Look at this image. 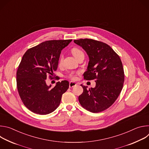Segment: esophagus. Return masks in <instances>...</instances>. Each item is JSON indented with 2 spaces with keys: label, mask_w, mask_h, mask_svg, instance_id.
<instances>
[{
  "label": "esophagus",
  "mask_w": 149,
  "mask_h": 149,
  "mask_svg": "<svg viewBox=\"0 0 149 149\" xmlns=\"http://www.w3.org/2000/svg\"><path fill=\"white\" fill-rule=\"evenodd\" d=\"M77 85V84L75 82H74V81H71L70 82V84H69V87L70 88H72L75 86H76Z\"/></svg>",
  "instance_id": "obj_1"
}]
</instances>
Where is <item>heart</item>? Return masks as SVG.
<instances>
[{"mask_svg":"<svg viewBox=\"0 0 149 149\" xmlns=\"http://www.w3.org/2000/svg\"><path fill=\"white\" fill-rule=\"evenodd\" d=\"M71 52H72V55H74V56L75 58H77L80 54H83V52H82L79 49H78V48H72V50H71ZM62 60H63V58H62V56H61V58H60V59H59V63H61ZM70 77L71 78L73 79H76V75H75L74 73H71V74L70 75Z\"/></svg>","mask_w":149,"mask_h":149,"instance_id":"b5f03b06","label":"heart"}]
</instances>
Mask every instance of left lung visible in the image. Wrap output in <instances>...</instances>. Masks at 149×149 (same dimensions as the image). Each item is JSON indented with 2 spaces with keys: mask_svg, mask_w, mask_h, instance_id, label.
Returning <instances> with one entry per match:
<instances>
[{
  "mask_svg": "<svg viewBox=\"0 0 149 149\" xmlns=\"http://www.w3.org/2000/svg\"><path fill=\"white\" fill-rule=\"evenodd\" d=\"M74 43L86 52L89 58L86 80H96L95 87L87 89L81 86L83 93L78 97L80 104L92 113L109 108L120 95L124 81V74L119 56L107 44L90 39L74 40Z\"/></svg>",
  "mask_w": 149,
  "mask_h": 149,
  "instance_id": "8db88e82",
  "label": "left lung"
}]
</instances>
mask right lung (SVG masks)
Masks as SVG:
<instances>
[{
    "instance_id": "add662e5",
    "label": "right lung",
    "mask_w": 149,
    "mask_h": 149,
    "mask_svg": "<svg viewBox=\"0 0 149 149\" xmlns=\"http://www.w3.org/2000/svg\"><path fill=\"white\" fill-rule=\"evenodd\" d=\"M72 41L52 40L42 42L24 55L16 73L17 88L23 103L32 112L46 115L55 111L62 94L69 88L67 80L54 88L46 83L47 75L56 71L61 51ZM51 77V76H50Z\"/></svg>"
}]
</instances>
